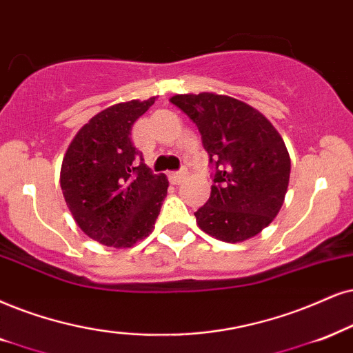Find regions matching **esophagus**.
<instances>
[{
    "mask_svg": "<svg viewBox=\"0 0 353 353\" xmlns=\"http://www.w3.org/2000/svg\"><path fill=\"white\" fill-rule=\"evenodd\" d=\"M185 179V172L184 171H176V172H169V181L172 182V184L179 185L182 181Z\"/></svg>",
    "mask_w": 353,
    "mask_h": 353,
    "instance_id": "1",
    "label": "esophagus"
}]
</instances>
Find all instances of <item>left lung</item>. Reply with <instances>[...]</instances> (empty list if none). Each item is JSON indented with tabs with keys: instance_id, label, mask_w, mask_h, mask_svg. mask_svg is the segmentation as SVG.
Instances as JSON below:
<instances>
[{
	"instance_id": "1",
	"label": "left lung",
	"mask_w": 353,
	"mask_h": 353,
	"mask_svg": "<svg viewBox=\"0 0 353 353\" xmlns=\"http://www.w3.org/2000/svg\"><path fill=\"white\" fill-rule=\"evenodd\" d=\"M194 120L215 164L208 202L195 212L199 228L225 243H243L279 215L290 182V154L264 114L234 97L200 92L171 97Z\"/></svg>"
}]
</instances>
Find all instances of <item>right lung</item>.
<instances>
[{"mask_svg":"<svg viewBox=\"0 0 353 353\" xmlns=\"http://www.w3.org/2000/svg\"><path fill=\"white\" fill-rule=\"evenodd\" d=\"M154 101L132 99L101 110L79 128L63 156L66 207L83 233L104 246L132 248L145 239L168 195L166 174L138 164L132 143L133 123Z\"/></svg>","mask_w":353,"mask_h":353,"instance_id":"add662e5","label":"right lung"}]
</instances>
